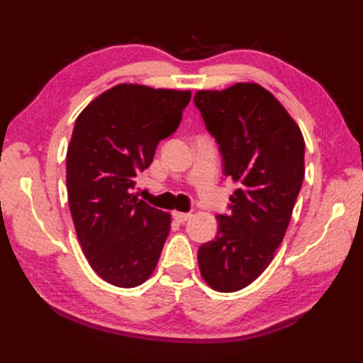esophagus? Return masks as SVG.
<instances>
[{
	"label": "esophagus",
	"mask_w": 363,
	"mask_h": 363,
	"mask_svg": "<svg viewBox=\"0 0 363 363\" xmlns=\"http://www.w3.org/2000/svg\"><path fill=\"white\" fill-rule=\"evenodd\" d=\"M173 217H174L176 221L186 223L191 217V213H187V212H173Z\"/></svg>",
	"instance_id": "obj_1"
}]
</instances>
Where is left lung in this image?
I'll return each instance as SVG.
<instances>
[{
  "label": "left lung",
  "mask_w": 363,
  "mask_h": 363,
  "mask_svg": "<svg viewBox=\"0 0 363 363\" xmlns=\"http://www.w3.org/2000/svg\"><path fill=\"white\" fill-rule=\"evenodd\" d=\"M218 145L223 174L238 184L218 234L199 246L198 265L218 291L264 273L281 245L304 179V138L281 103L257 84L199 90L194 98Z\"/></svg>",
  "instance_id": "obj_1"
}]
</instances>
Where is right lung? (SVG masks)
Listing matches in <instances>:
<instances>
[{"label":"right lung","instance_id":"right-lung-1","mask_svg":"<svg viewBox=\"0 0 363 363\" xmlns=\"http://www.w3.org/2000/svg\"><path fill=\"white\" fill-rule=\"evenodd\" d=\"M190 98V91L120 84L76 118L67 151L68 206L90 267L117 287H137L157 265L169 215L130 191L159 142L179 128Z\"/></svg>","mask_w":363,"mask_h":363}]
</instances>
